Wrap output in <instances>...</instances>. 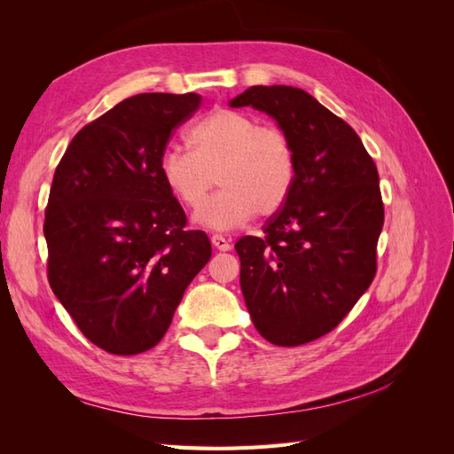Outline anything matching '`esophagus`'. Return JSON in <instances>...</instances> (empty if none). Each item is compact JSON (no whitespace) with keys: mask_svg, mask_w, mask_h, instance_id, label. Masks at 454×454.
Masks as SVG:
<instances>
[{"mask_svg":"<svg viewBox=\"0 0 454 454\" xmlns=\"http://www.w3.org/2000/svg\"><path fill=\"white\" fill-rule=\"evenodd\" d=\"M212 244L215 246L217 250H222V252H227V250H231V248H232L231 240H229V239H225V237H222V235H212Z\"/></svg>","mask_w":454,"mask_h":454,"instance_id":"obj_1","label":"esophagus"}]
</instances>
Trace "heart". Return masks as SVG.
<instances>
[{
  "label": "heart",
  "mask_w": 454,
  "mask_h": 454,
  "mask_svg": "<svg viewBox=\"0 0 454 454\" xmlns=\"http://www.w3.org/2000/svg\"><path fill=\"white\" fill-rule=\"evenodd\" d=\"M191 151L167 147L159 174L185 208H200L215 184L224 189L197 214V223L231 231L255 214H277L295 182V149L286 130L232 109H217L187 132Z\"/></svg>",
  "instance_id": "obj_1"
}]
</instances>
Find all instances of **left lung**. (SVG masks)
Segmentation results:
<instances>
[{"label":"left lung","mask_w":454,"mask_h":454,"mask_svg":"<svg viewBox=\"0 0 454 454\" xmlns=\"http://www.w3.org/2000/svg\"><path fill=\"white\" fill-rule=\"evenodd\" d=\"M231 107L277 119L295 149V182L263 237H242L240 287L259 335L299 347L335 329L377 272L384 223L379 172L360 136L309 92L250 87Z\"/></svg>","instance_id":"1"}]
</instances>
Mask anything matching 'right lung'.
Here are the masks:
<instances>
[{
  "label": "right lung",
  "mask_w": 454,
  "mask_h": 454,
  "mask_svg": "<svg viewBox=\"0 0 454 454\" xmlns=\"http://www.w3.org/2000/svg\"><path fill=\"white\" fill-rule=\"evenodd\" d=\"M195 92H145L81 129L54 170L43 232L47 277L92 345L117 356L153 348L185 287L208 263L204 231L162 184L159 159L197 112Z\"/></svg>",
  "instance_id": "1"
}]
</instances>
